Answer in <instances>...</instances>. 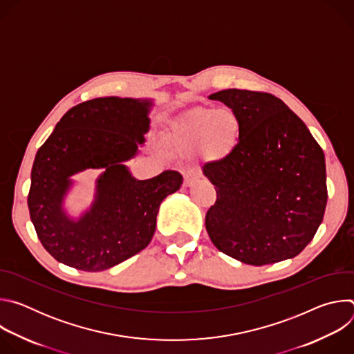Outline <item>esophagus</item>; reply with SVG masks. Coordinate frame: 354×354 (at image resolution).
I'll list each match as a JSON object with an SVG mask.
<instances>
[{
    "instance_id": "obj_1",
    "label": "esophagus",
    "mask_w": 354,
    "mask_h": 354,
    "mask_svg": "<svg viewBox=\"0 0 354 354\" xmlns=\"http://www.w3.org/2000/svg\"><path fill=\"white\" fill-rule=\"evenodd\" d=\"M197 180H198V175H197L193 169H187L186 174H185V182H183V185H185L186 187H192Z\"/></svg>"
}]
</instances>
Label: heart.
Listing matches in <instances>:
<instances>
[{
	"mask_svg": "<svg viewBox=\"0 0 354 354\" xmlns=\"http://www.w3.org/2000/svg\"><path fill=\"white\" fill-rule=\"evenodd\" d=\"M239 119L230 109H194L179 119L171 133V142L183 153L198 154L214 161L224 157L235 144Z\"/></svg>",
	"mask_w": 354,
	"mask_h": 354,
	"instance_id": "1",
	"label": "heart"
}]
</instances>
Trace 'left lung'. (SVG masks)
Wrapping results in <instances>:
<instances>
[{"mask_svg": "<svg viewBox=\"0 0 354 354\" xmlns=\"http://www.w3.org/2000/svg\"><path fill=\"white\" fill-rule=\"evenodd\" d=\"M239 119L238 142L203 167L217 200L206 230L223 254L263 266L297 257L314 238L328 200L325 156L281 99L245 89L209 96Z\"/></svg>", "mask_w": 354, "mask_h": 354, "instance_id": "8db88e82", "label": "left lung"}]
</instances>
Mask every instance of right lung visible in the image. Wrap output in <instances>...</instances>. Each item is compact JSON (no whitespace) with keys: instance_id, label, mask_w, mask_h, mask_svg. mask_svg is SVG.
<instances>
[{"instance_id":"right-lung-1","label":"right lung","mask_w":354,"mask_h":354,"mask_svg":"<svg viewBox=\"0 0 354 354\" xmlns=\"http://www.w3.org/2000/svg\"><path fill=\"white\" fill-rule=\"evenodd\" d=\"M153 99L96 97L71 108L36 153L28 207L36 234L56 261L100 272L134 257L153 239L162 200L183 178L165 171L138 180L124 165L149 130ZM103 171L91 206L80 218L64 207L71 176Z\"/></svg>"}]
</instances>
